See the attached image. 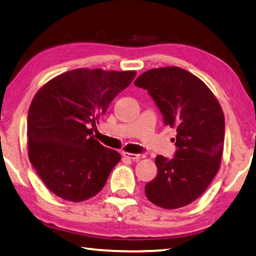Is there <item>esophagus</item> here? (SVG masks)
Segmentation results:
<instances>
[{"label":"esophagus","instance_id":"esophagus-1","mask_svg":"<svg viewBox=\"0 0 256 256\" xmlns=\"http://www.w3.org/2000/svg\"><path fill=\"white\" fill-rule=\"evenodd\" d=\"M124 158H128V159L134 160V161H137V160L143 158V156H142V154H135V153H128V152H124Z\"/></svg>","mask_w":256,"mask_h":256}]
</instances>
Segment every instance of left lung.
Returning <instances> with one entry per match:
<instances>
[{"label":"left lung","mask_w":256,"mask_h":256,"mask_svg":"<svg viewBox=\"0 0 256 256\" xmlns=\"http://www.w3.org/2000/svg\"><path fill=\"white\" fill-rule=\"evenodd\" d=\"M135 86L148 90L164 124L176 129L175 156H156L158 174L145 186V194L164 210L186 206L205 192L218 172L224 144L221 105L199 78L178 66L146 70Z\"/></svg>","instance_id":"obj_1"}]
</instances>
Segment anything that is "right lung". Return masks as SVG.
I'll return each instance as SVG.
<instances>
[{"instance_id":"obj_1","label":"right lung","mask_w":256,"mask_h":256,"mask_svg":"<svg viewBox=\"0 0 256 256\" xmlns=\"http://www.w3.org/2000/svg\"><path fill=\"white\" fill-rule=\"evenodd\" d=\"M135 76V70L76 68L35 94L27 119L28 158L52 194L80 202L103 188L121 156L95 140L92 127Z\"/></svg>"}]
</instances>
